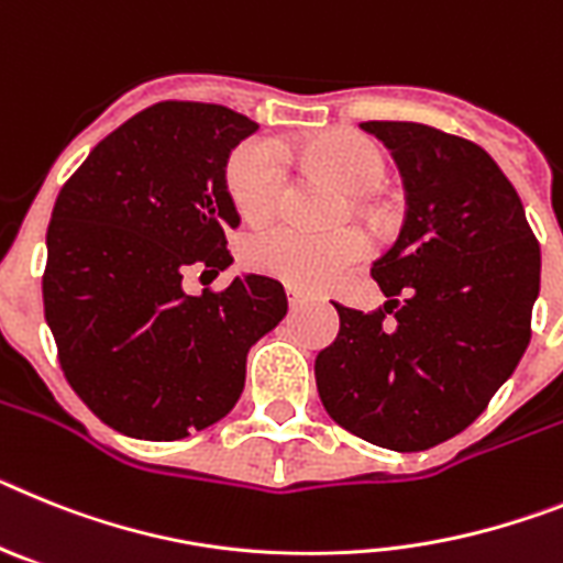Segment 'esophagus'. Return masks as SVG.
Returning <instances> with one entry per match:
<instances>
[{
	"instance_id": "34e87169",
	"label": "esophagus",
	"mask_w": 563,
	"mask_h": 563,
	"mask_svg": "<svg viewBox=\"0 0 563 563\" xmlns=\"http://www.w3.org/2000/svg\"><path fill=\"white\" fill-rule=\"evenodd\" d=\"M286 295H288V306H291V309H300V306H306L309 300H314V295H309V291H302V288H297V286H286Z\"/></svg>"
}]
</instances>
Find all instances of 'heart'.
<instances>
[{
  "label": "heart",
  "mask_w": 563,
  "mask_h": 563,
  "mask_svg": "<svg viewBox=\"0 0 563 563\" xmlns=\"http://www.w3.org/2000/svg\"><path fill=\"white\" fill-rule=\"evenodd\" d=\"M300 155L354 195L376 192L388 175V158L383 150L351 130H331L302 141ZM286 155L277 141L249 139L229 155V198L246 221L272 218L286 198ZM363 254L365 241L356 229L309 232L295 223L261 229L249 238L243 249V257L254 272L286 280L291 286H322Z\"/></svg>",
  "instance_id": "heart-1"
}]
</instances>
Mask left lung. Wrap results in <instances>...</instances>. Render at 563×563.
<instances>
[{
  "mask_svg": "<svg viewBox=\"0 0 563 563\" xmlns=\"http://www.w3.org/2000/svg\"><path fill=\"white\" fill-rule=\"evenodd\" d=\"M405 180L402 232L371 266L385 306H336L317 354L340 428L390 451H428L487 408L530 342L541 249L521 198L478 144L410 121H365Z\"/></svg>",
  "mask_w": 563,
  "mask_h": 563,
  "instance_id": "obj_1",
  "label": "left lung"
}]
</instances>
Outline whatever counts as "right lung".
<instances>
[{
    "label": "right lung",
    "instance_id": "add662e5",
    "mask_svg": "<svg viewBox=\"0 0 563 563\" xmlns=\"http://www.w3.org/2000/svg\"><path fill=\"white\" fill-rule=\"evenodd\" d=\"M254 130L229 107L161 101L92 146L58 192L45 320L70 388L126 437L173 442L227 417L249 349L286 317V291L263 275L184 291L192 268L214 277L232 263L227 161Z\"/></svg>",
    "mask_w": 563,
    "mask_h": 563
}]
</instances>
